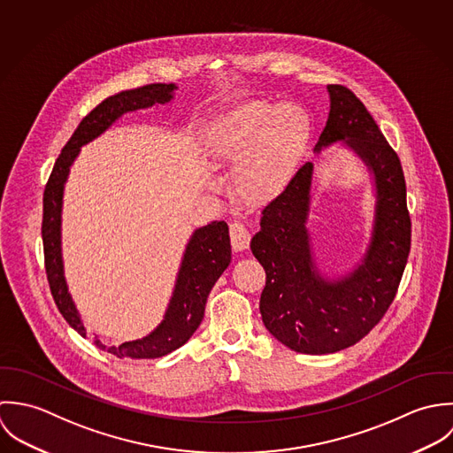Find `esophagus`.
<instances>
[{
	"label": "esophagus",
	"instance_id": "1",
	"mask_svg": "<svg viewBox=\"0 0 453 453\" xmlns=\"http://www.w3.org/2000/svg\"><path fill=\"white\" fill-rule=\"evenodd\" d=\"M229 234H231V245L236 252H242V250L249 249L250 233H249V229L245 227L243 222H240V220L231 222L229 224Z\"/></svg>",
	"mask_w": 453,
	"mask_h": 453
}]
</instances>
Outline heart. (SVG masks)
<instances>
[{
	"mask_svg": "<svg viewBox=\"0 0 453 453\" xmlns=\"http://www.w3.org/2000/svg\"><path fill=\"white\" fill-rule=\"evenodd\" d=\"M310 136L311 119L301 104L249 99L219 115L208 150L234 163L233 181L243 199L266 203L292 180Z\"/></svg>",
	"mask_w": 453,
	"mask_h": 453,
	"instance_id": "heart-1",
	"label": "heart"
}]
</instances>
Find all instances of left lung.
Here are the masks:
<instances>
[{"label":"left lung","instance_id":"8db88e82","mask_svg":"<svg viewBox=\"0 0 453 453\" xmlns=\"http://www.w3.org/2000/svg\"><path fill=\"white\" fill-rule=\"evenodd\" d=\"M329 117L313 147L350 150L372 185V220L361 257L340 274L320 270L308 229L313 163H304L261 211L250 250L266 272L259 310L273 336L299 354H334L356 345L390 306L411 245L401 161L361 99L327 86Z\"/></svg>","mask_w":453,"mask_h":453}]
</instances>
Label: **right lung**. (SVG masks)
<instances>
[{
	"mask_svg": "<svg viewBox=\"0 0 453 453\" xmlns=\"http://www.w3.org/2000/svg\"><path fill=\"white\" fill-rule=\"evenodd\" d=\"M177 89L179 88L175 84H149L138 89L117 92L101 101L88 117L82 119L61 150V156L58 157L50 179L45 185L42 222L45 272L59 311L84 338V320L68 288L63 261V197L70 170L79 157L81 149L108 131L122 115L157 104H168L175 97ZM229 263L231 240L229 227L224 220H211L210 224L194 229L181 256L170 303L163 320L154 327V331L140 340L124 342L120 345H110L96 338L94 345L119 359H156L177 350L199 327L208 294Z\"/></svg>",
	"mask_w": 453,
	"mask_h": 453,
	"instance_id": "1",
	"label": "right lung"
}]
</instances>
